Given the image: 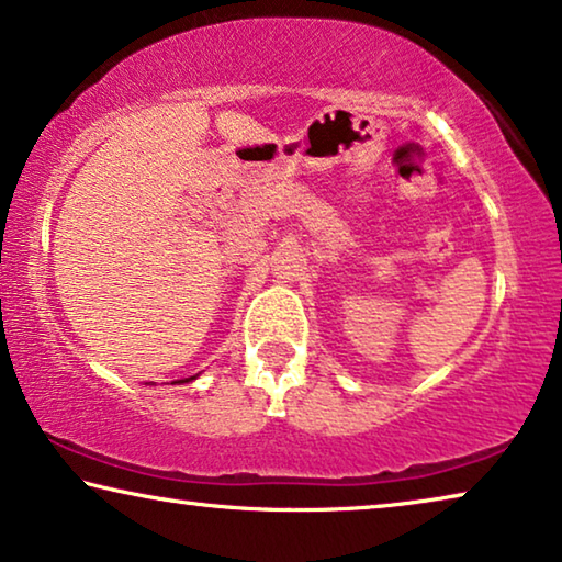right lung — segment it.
Segmentation results:
<instances>
[{
    "label": "right lung",
    "instance_id": "right-lung-1",
    "mask_svg": "<svg viewBox=\"0 0 562 562\" xmlns=\"http://www.w3.org/2000/svg\"><path fill=\"white\" fill-rule=\"evenodd\" d=\"M191 379H196V375H191ZM191 379H187V381H191ZM187 381H173V383H187Z\"/></svg>",
    "mask_w": 562,
    "mask_h": 562
}]
</instances>
